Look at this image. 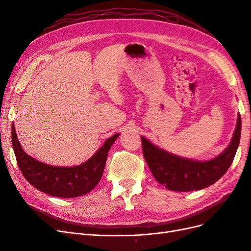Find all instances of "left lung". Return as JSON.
Returning <instances> with one entry per match:
<instances>
[{"label":"left lung","mask_w":251,"mask_h":251,"mask_svg":"<svg viewBox=\"0 0 251 251\" xmlns=\"http://www.w3.org/2000/svg\"><path fill=\"white\" fill-rule=\"evenodd\" d=\"M241 116L229 146L223 153L208 161H198L169 153L150 142L143 136L144 159L155 179L168 189L175 192H192L214 184L229 169L240 143Z\"/></svg>","instance_id":"1"}]
</instances>
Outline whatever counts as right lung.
<instances>
[{"mask_svg": "<svg viewBox=\"0 0 251 251\" xmlns=\"http://www.w3.org/2000/svg\"><path fill=\"white\" fill-rule=\"evenodd\" d=\"M12 147L23 176L39 191L58 198H76L88 194L98 184L107 161L108 151L119 134L113 135L103 146L80 165L52 166L45 164L22 149L14 125L11 126Z\"/></svg>", "mask_w": 251, "mask_h": 251, "instance_id": "right-lung-1", "label": "right lung"}]
</instances>
